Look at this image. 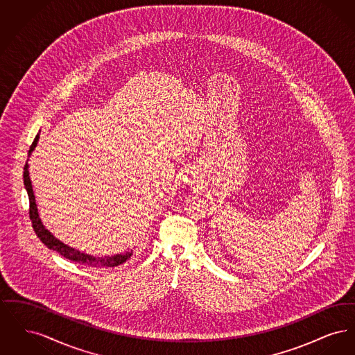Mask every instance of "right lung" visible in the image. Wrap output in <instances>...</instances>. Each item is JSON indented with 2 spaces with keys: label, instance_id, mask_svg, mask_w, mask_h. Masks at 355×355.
<instances>
[{
  "label": "right lung",
  "instance_id": "right-lung-1",
  "mask_svg": "<svg viewBox=\"0 0 355 355\" xmlns=\"http://www.w3.org/2000/svg\"><path fill=\"white\" fill-rule=\"evenodd\" d=\"M40 139V135H35L33 144L29 149V157L32 155L37 144ZM24 185L28 191V197H29V217L32 220V225H33L34 232L37 236L42 241L44 245H46L51 250H54L60 255L65 257L69 261H74L80 265H87L92 268H116L119 265H122L123 262H126L132 255H133V250L132 252H125V253L114 254V255H106V257H94L90 254L83 253L74 248H70L68 245H65L64 242H61L60 239H57L55 236L51 234V232L44 226L42 220L40 218L38 214V209H37V203H35V197H34L33 186H32V181L29 177V165L26 162L25 168H24Z\"/></svg>",
  "mask_w": 355,
  "mask_h": 355
}]
</instances>
